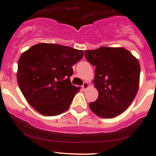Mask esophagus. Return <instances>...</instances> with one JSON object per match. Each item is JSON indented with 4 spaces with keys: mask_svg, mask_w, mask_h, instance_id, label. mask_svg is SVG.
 Here are the masks:
<instances>
[{
    "mask_svg": "<svg viewBox=\"0 0 156 156\" xmlns=\"http://www.w3.org/2000/svg\"><path fill=\"white\" fill-rule=\"evenodd\" d=\"M89 83H86V82H85V83L83 84V86H82V88H83L84 90H86V89H88V88H89Z\"/></svg>",
    "mask_w": 156,
    "mask_h": 156,
    "instance_id": "esophagus-1",
    "label": "esophagus"
}]
</instances>
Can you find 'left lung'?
<instances>
[{
    "instance_id": "1",
    "label": "left lung",
    "mask_w": 156,
    "mask_h": 156,
    "mask_svg": "<svg viewBox=\"0 0 156 156\" xmlns=\"http://www.w3.org/2000/svg\"><path fill=\"white\" fill-rule=\"evenodd\" d=\"M85 57L96 67L94 86L98 91L89 108L99 117L113 118L132 103L139 89L140 67L131 52L122 47L101 46L85 51Z\"/></svg>"
}]
</instances>
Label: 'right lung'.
<instances>
[{"label":"right lung","mask_w":156,"mask_h":156,"mask_svg":"<svg viewBox=\"0 0 156 156\" xmlns=\"http://www.w3.org/2000/svg\"><path fill=\"white\" fill-rule=\"evenodd\" d=\"M83 50L54 43H38L21 55L17 81L28 104L43 115L63 113L80 87L71 84L72 66Z\"/></svg>","instance_id":"right-lung-1"}]
</instances>
